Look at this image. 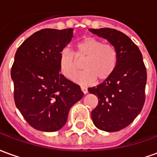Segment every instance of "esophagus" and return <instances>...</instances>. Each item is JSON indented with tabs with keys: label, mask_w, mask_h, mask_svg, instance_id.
Segmentation results:
<instances>
[{
	"label": "esophagus",
	"mask_w": 157,
	"mask_h": 157,
	"mask_svg": "<svg viewBox=\"0 0 157 157\" xmlns=\"http://www.w3.org/2000/svg\"><path fill=\"white\" fill-rule=\"evenodd\" d=\"M81 89H82V91L83 92V93H84V94H86V93H87V89L86 88V87H84V86H82V87H81Z\"/></svg>",
	"instance_id": "esophagus-1"
}]
</instances>
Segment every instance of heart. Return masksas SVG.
Masks as SVG:
<instances>
[{
	"label": "heart",
	"instance_id": "obj_1",
	"mask_svg": "<svg viewBox=\"0 0 157 157\" xmlns=\"http://www.w3.org/2000/svg\"><path fill=\"white\" fill-rule=\"evenodd\" d=\"M82 65L83 71L74 78L76 83L86 86L98 78L102 82L109 78L118 65L117 48L111 44H104L102 39L95 37H86L77 43L76 51L65 48L59 55V67L65 77L72 79L78 71L77 59L85 58Z\"/></svg>",
	"mask_w": 157,
	"mask_h": 157
}]
</instances>
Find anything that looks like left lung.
Instances as JSON below:
<instances>
[{"instance_id":"left-lung-1","label":"left lung","mask_w":157,"mask_h":157,"mask_svg":"<svg viewBox=\"0 0 157 157\" xmlns=\"http://www.w3.org/2000/svg\"><path fill=\"white\" fill-rule=\"evenodd\" d=\"M107 39L118 50V65L113 75L88 92L98 98L92 111L93 124L107 132L119 131L141 112L145 99L146 68L142 54L128 36L116 29H89Z\"/></svg>"}]
</instances>
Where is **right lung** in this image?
I'll return each mask as SVG.
<instances>
[{
  "instance_id": "obj_1",
  "label": "right lung",
  "mask_w": 157,
  "mask_h": 157,
  "mask_svg": "<svg viewBox=\"0 0 157 157\" xmlns=\"http://www.w3.org/2000/svg\"><path fill=\"white\" fill-rule=\"evenodd\" d=\"M72 37V29H42L26 39L16 52L11 71L14 101L35 129H60L71 108L84 95L80 86L59 72V55Z\"/></svg>"
}]
</instances>
